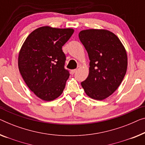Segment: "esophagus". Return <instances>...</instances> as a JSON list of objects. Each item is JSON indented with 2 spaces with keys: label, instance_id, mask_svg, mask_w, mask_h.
Wrapping results in <instances>:
<instances>
[{
  "label": "esophagus",
  "instance_id": "obj_1",
  "mask_svg": "<svg viewBox=\"0 0 145 145\" xmlns=\"http://www.w3.org/2000/svg\"><path fill=\"white\" fill-rule=\"evenodd\" d=\"M76 72H77V70L76 69H75V70H71V73H72V75H73L75 73H76Z\"/></svg>",
  "mask_w": 145,
  "mask_h": 145
}]
</instances>
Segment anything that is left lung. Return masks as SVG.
I'll return each instance as SVG.
<instances>
[{"label":"left lung","mask_w":145,"mask_h":145,"mask_svg":"<svg viewBox=\"0 0 145 145\" xmlns=\"http://www.w3.org/2000/svg\"><path fill=\"white\" fill-rule=\"evenodd\" d=\"M79 38L90 59L89 74L81 86L90 98L102 100L122 83L128 66L126 51L120 40L107 30L88 29Z\"/></svg>","instance_id":"obj_1"}]
</instances>
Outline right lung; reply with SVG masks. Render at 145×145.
I'll use <instances>...</instances> for the list:
<instances>
[{
  "label": "right lung",
  "mask_w": 145,
  "mask_h": 145,
  "mask_svg": "<svg viewBox=\"0 0 145 145\" xmlns=\"http://www.w3.org/2000/svg\"><path fill=\"white\" fill-rule=\"evenodd\" d=\"M74 32L72 29L48 26L34 30L19 51V70L25 83L38 98L52 101L60 96L70 73L64 68L62 47Z\"/></svg>",
  "instance_id": "add662e5"
}]
</instances>
